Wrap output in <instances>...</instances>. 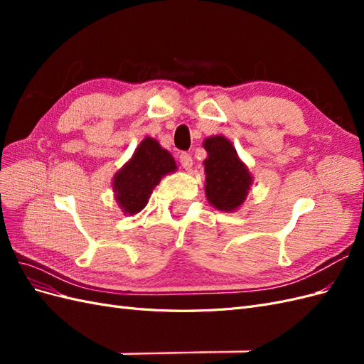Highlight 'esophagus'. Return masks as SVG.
I'll use <instances>...</instances> for the list:
<instances>
[{
    "mask_svg": "<svg viewBox=\"0 0 364 364\" xmlns=\"http://www.w3.org/2000/svg\"><path fill=\"white\" fill-rule=\"evenodd\" d=\"M179 161H181L182 167L185 170H191V167H193V156L190 155V153H181Z\"/></svg>",
    "mask_w": 364,
    "mask_h": 364,
    "instance_id": "1",
    "label": "esophagus"
}]
</instances>
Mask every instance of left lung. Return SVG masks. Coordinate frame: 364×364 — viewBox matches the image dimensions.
Returning <instances> with one entry per match:
<instances>
[{"label": "left lung", "instance_id": "left-lung-1", "mask_svg": "<svg viewBox=\"0 0 364 364\" xmlns=\"http://www.w3.org/2000/svg\"><path fill=\"white\" fill-rule=\"evenodd\" d=\"M203 147L208 151L205 161L208 202L220 211H234L245 202L252 176L225 136L208 138Z\"/></svg>", "mask_w": 364, "mask_h": 364}]
</instances>
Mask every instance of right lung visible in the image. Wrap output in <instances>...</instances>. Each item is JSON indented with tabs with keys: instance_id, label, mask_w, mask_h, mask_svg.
Masks as SVG:
<instances>
[{
	"instance_id": "obj_1",
	"label": "right lung",
	"mask_w": 364,
	"mask_h": 364,
	"mask_svg": "<svg viewBox=\"0 0 364 364\" xmlns=\"http://www.w3.org/2000/svg\"><path fill=\"white\" fill-rule=\"evenodd\" d=\"M174 170L176 162L170 153L156 139L146 138L114 178L115 199L121 209L129 215L139 213L162 176Z\"/></svg>"
}]
</instances>
